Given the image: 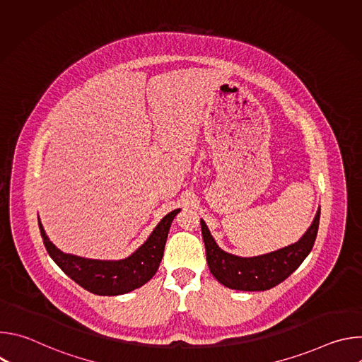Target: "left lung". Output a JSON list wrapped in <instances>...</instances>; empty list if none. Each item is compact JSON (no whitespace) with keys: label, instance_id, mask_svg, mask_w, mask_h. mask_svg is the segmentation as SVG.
I'll use <instances>...</instances> for the list:
<instances>
[{"label":"left lung","instance_id":"obj_1","mask_svg":"<svg viewBox=\"0 0 362 362\" xmlns=\"http://www.w3.org/2000/svg\"><path fill=\"white\" fill-rule=\"evenodd\" d=\"M320 215L321 209H318L313 225L296 243L255 257H240L222 250L208 226L200 221L206 259L212 275L222 285L238 291H267L276 286L298 269L311 252L318 233Z\"/></svg>","mask_w":362,"mask_h":362}]
</instances>
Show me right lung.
I'll return each mask as SVG.
<instances>
[{
    "label": "right lung",
    "instance_id": "1",
    "mask_svg": "<svg viewBox=\"0 0 362 362\" xmlns=\"http://www.w3.org/2000/svg\"><path fill=\"white\" fill-rule=\"evenodd\" d=\"M179 211L176 209L166 215L148 239L132 256L122 261L84 259L80 256L63 253L48 240L40 222L38 226L48 255L66 275L91 293L115 296L140 288L158 272L172 221Z\"/></svg>",
    "mask_w": 362,
    "mask_h": 362
}]
</instances>
